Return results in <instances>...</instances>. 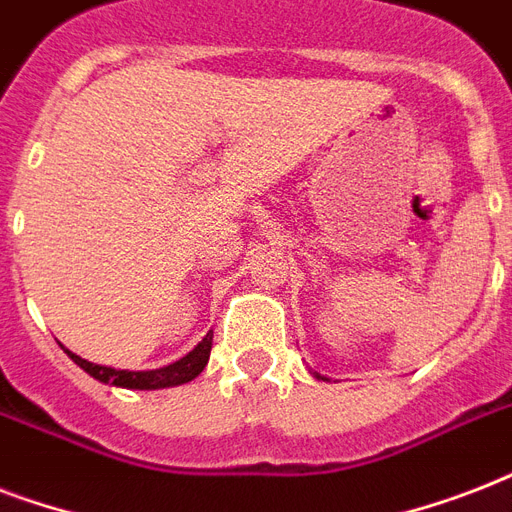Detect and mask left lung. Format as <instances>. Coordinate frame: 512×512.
<instances>
[{"instance_id": "1", "label": "left lung", "mask_w": 512, "mask_h": 512, "mask_svg": "<svg viewBox=\"0 0 512 512\" xmlns=\"http://www.w3.org/2000/svg\"><path fill=\"white\" fill-rule=\"evenodd\" d=\"M316 377H321V374H316Z\"/></svg>"}]
</instances>
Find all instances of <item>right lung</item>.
I'll return each mask as SVG.
<instances>
[{
  "mask_svg": "<svg viewBox=\"0 0 512 512\" xmlns=\"http://www.w3.org/2000/svg\"><path fill=\"white\" fill-rule=\"evenodd\" d=\"M66 350V348H63ZM209 350H212V332L196 345V348L183 356L180 361L162 369H151V372H127V369H111V366L92 364L87 358L76 356L71 350H66L68 356L74 358V364H79L84 372L95 377L100 382L116 385V388H130V390H156V388H172V385H183L191 382L193 377H199L204 372V366L209 361Z\"/></svg>",
  "mask_w": 512,
  "mask_h": 512,
  "instance_id": "add662e5",
  "label": "right lung"
}]
</instances>
